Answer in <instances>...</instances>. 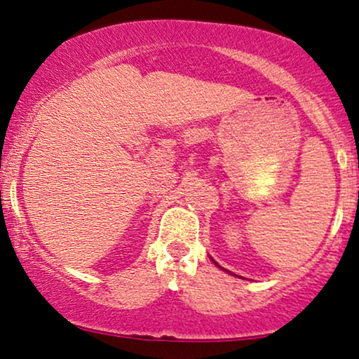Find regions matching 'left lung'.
<instances>
[{"instance_id": "8db88e82", "label": "left lung", "mask_w": 359, "mask_h": 359, "mask_svg": "<svg viewBox=\"0 0 359 359\" xmlns=\"http://www.w3.org/2000/svg\"><path fill=\"white\" fill-rule=\"evenodd\" d=\"M216 265H217V263H216Z\"/></svg>"}]
</instances>
